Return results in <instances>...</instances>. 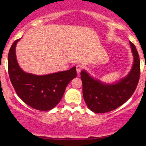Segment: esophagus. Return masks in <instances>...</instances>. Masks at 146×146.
<instances>
[{
    "mask_svg": "<svg viewBox=\"0 0 146 146\" xmlns=\"http://www.w3.org/2000/svg\"><path fill=\"white\" fill-rule=\"evenodd\" d=\"M83 69V66L81 64H78L76 66V70H77V72H78V73H80V72L82 71V70Z\"/></svg>",
    "mask_w": 146,
    "mask_h": 146,
    "instance_id": "esophagus-1",
    "label": "esophagus"
}]
</instances>
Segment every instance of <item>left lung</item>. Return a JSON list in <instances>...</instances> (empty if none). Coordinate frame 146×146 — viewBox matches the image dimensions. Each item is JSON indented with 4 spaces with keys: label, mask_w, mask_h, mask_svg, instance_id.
Listing matches in <instances>:
<instances>
[{
    "label": "left lung",
    "mask_w": 146,
    "mask_h": 146,
    "mask_svg": "<svg viewBox=\"0 0 146 146\" xmlns=\"http://www.w3.org/2000/svg\"><path fill=\"white\" fill-rule=\"evenodd\" d=\"M134 64L125 78L114 84H106L81 72L83 97L87 106L96 113H104L116 109L128 100L136 89L140 77V60L135 44L130 42Z\"/></svg>",
    "instance_id": "1"
}]
</instances>
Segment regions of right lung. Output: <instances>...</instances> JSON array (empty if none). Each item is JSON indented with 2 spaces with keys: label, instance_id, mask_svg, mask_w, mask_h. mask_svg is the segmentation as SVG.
Wrapping results in <instances>:
<instances>
[{
  "label": "right lung",
  "instance_id": "obj_1",
  "mask_svg": "<svg viewBox=\"0 0 146 146\" xmlns=\"http://www.w3.org/2000/svg\"><path fill=\"white\" fill-rule=\"evenodd\" d=\"M20 39L14 41L8 53V73L18 96L31 108L49 110L60 102L68 84L76 78V68L46 75L25 73L18 66L15 48Z\"/></svg>",
  "mask_w": 146,
  "mask_h": 146
}]
</instances>
